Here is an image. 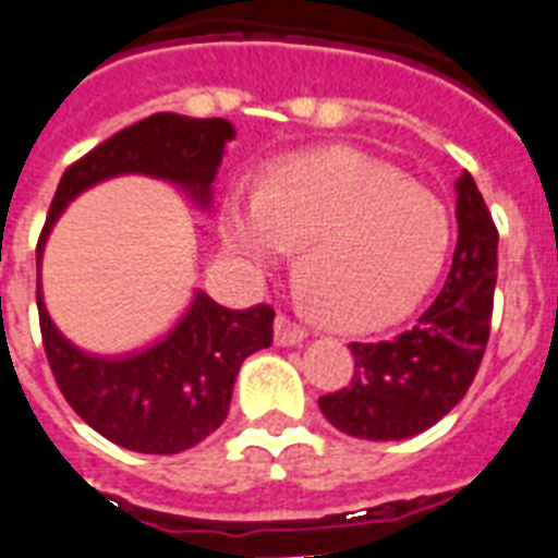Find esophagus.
I'll return each mask as SVG.
<instances>
[{"label": "esophagus", "instance_id": "esophagus-1", "mask_svg": "<svg viewBox=\"0 0 558 558\" xmlns=\"http://www.w3.org/2000/svg\"><path fill=\"white\" fill-rule=\"evenodd\" d=\"M306 340V329L294 323L289 315L275 317V343L278 345H301Z\"/></svg>", "mask_w": 558, "mask_h": 558}]
</instances>
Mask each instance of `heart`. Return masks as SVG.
Listing matches in <instances>:
<instances>
[{"label":"heart","instance_id":"b5f03b06","mask_svg":"<svg viewBox=\"0 0 558 558\" xmlns=\"http://www.w3.org/2000/svg\"><path fill=\"white\" fill-rule=\"evenodd\" d=\"M218 229L252 275L278 269L301 243L303 298L351 331L411 315L451 250V218L437 195L351 147L294 153L257 190L235 186Z\"/></svg>","mask_w":558,"mask_h":558}]
</instances>
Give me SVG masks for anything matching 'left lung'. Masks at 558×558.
Here are the masks:
<instances>
[{"label": "left lung", "mask_w": 558, "mask_h": 558, "mask_svg": "<svg viewBox=\"0 0 558 558\" xmlns=\"http://www.w3.org/2000/svg\"><path fill=\"white\" fill-rule=\"evenodd\" d=\"M457 223L451 271L437 301L395 340L351 343V383L317 400L323 416L349 437H416L474 383L490 335L499 232L471 172L457 178Z\"/></svg>", "instance_id": "obj_1"}]
</instances>
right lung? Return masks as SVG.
I'll list each match as a JSON object with an SVG mask.
<instances>
[{
    "label": "right lung",
    "mask_w": 558,
    "mask_h": 558,
    "mask_svg": "<svg viewBox=\"0 0 558 558\" xmlns=\"http://www.w3.org/2000/svg\"><path fill=\"white\" fill-rule=\"evenodd\" d=\"M232 138L235 128L227 119L178 112H156L110 135L64 170L36 246V266L64 207L107 178L128 172L163 178L209 207L213 181ZM36 303L50 372L70 409L101 437L138 453H178L207 439L227 420L243 360L271 345L275 320V308L266 303L235 312L218 306L207 292H195L170 335L133 354L98 357L56 329L41 301V283Z\"/></svg>",
    "instance_id": "right-lung-1"
}]
</instances>
